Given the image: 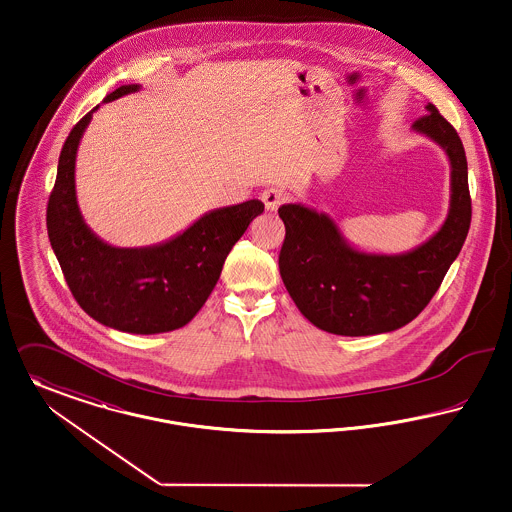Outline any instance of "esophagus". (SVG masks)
<instances>
[{
	"label": "esophagus",
	"instance_id": "obj_1",
	"mask_svg": "<svg viewBox=\"0 0 512 512\" xmlns=\"http://www.w3.org/2000/svg\"><path fill=\"white\" fill-rule=\"evenodd\" d=\"M285 200H287V196H285V192L281 189L271 187V189L262 192V202H264V206H266L268 212H275Z\"/></svg>",
	"mask_w": 512,
	"mask_h": 512
}]
</instances>
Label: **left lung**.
<instances>
[{
    "label": "left lung",
    "mask_w": 512,
    "mask_h": 512,
    "mask_svg": "<svg viewBox=\"0 0 512 512\" xmlns=\"http://www.w3.org/2000/svg\"><path fill=\"white\" fill-rule=\"evenodd\" d=\"M412 131L428 136L451 165L449 214L426 243L401 254H379L347 241L333 217L304 204H283L281 279L302 316L333 335L389 333L412 322L437 293L466 241L472 202L468 163L453 125L433 104Z\"/></svg>",
    "instance_id": "left-lung-1"
}]
</instances>
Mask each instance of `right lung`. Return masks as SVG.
Wrapping results in <instances>:
<instances>
[{
	"label": "right lung",
	"instance_id": "obj_1",
	"mask_svg": "<svg viewBox=\"0 0 512 512\" xmlns=\"http://www.w3.org/2000/svg\"><path fill=\"white\" fill-rule=\"evenodd\" d=\"M140 90L123 84L104 104ZM88 111L67 136L48 202V237L65 281L96 322L125 333L154 335L179 329L196 316L216 287L227 254L264 212L260 200L210 210L175 237L140 248L102 241L84 221L75 189V162Z\"/></svg>",
	"mask_w": 512,
	"mask_h": 512
}]
</instances>
